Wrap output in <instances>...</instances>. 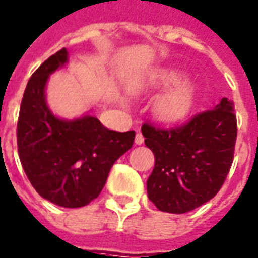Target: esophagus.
Listing matches in <instances>:
<instances>
[{
    "label": "esophagus",
    "instance_id": "obj_1",
    "mask_svg": "<svg viewBox=\"0 0 258 258\" xmlns=\"http://www.w3.org/2000/svg\"><path fill=\"white\" fill-rule=\"evenodd\" d=\"M143 142H144V138H143V135H142V133H138L136 134V136H135V144H138V146H140V144H143Z\"/></svg>",
    "mask_w": 258,
    "mask_h": 258
}]
</instances>
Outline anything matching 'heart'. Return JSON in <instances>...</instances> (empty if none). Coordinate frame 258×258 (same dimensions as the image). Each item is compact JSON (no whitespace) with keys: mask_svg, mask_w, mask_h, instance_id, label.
Masks as SVG:
<instances>
[{"mask_svg":"<svg viewBox=\"0 0 258 258\" xmlns=\"http://www.w3.org/2000/svg\"><path fill=\"white\" fill-rule=\"evenodd\" d=\"M181 74L173 69H154L142 77V86L147 89H162L173 83L155 99L152 112L160 122L175 123L184 119L192 110L195 87L189 81H180Z\"/></svg>","mask_w":258,"mask_h":258,"instance_id":"b5f03b06","label":"heart"}]
</instances>
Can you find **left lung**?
<instances>
[{
    "label": "left lung",
    "instance_id": "8db88e82",
    "mask_svg": "<svg viewBox=\"0 0 258 258\" xmlns=\"http://www.w3.org/2000/svg\"><path fill=\"white\" fill-rule=\"evenodd\" d=\"M142 134L155 155L147 195L159 211L187 213L215 198L233 162L237 124L231 99L221 98L179 128L144 124Z\"/></svg>",
    "mask_w": 258,
    "mask_h": 258
}]
</instances>
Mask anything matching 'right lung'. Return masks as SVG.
I'll return each instance as SVG.
<instances>
[{"label": "right lung", "instance_id": "right-lung-1", "mask_svg": "<svg viewBox=\"0 0 258 258\" xmlns=\"http://www.w3.org/2000/svg\"><path fill=\"white\" fill-rule=\"evenodd\" d=\"M59 50L27 82L17 124V144L27 179L42 198L64 208L85 207L99 196L111 167L133 147L135 131L107 130L93 116L55 115L46 100L50 75L68 66Z\"/></svg>", "mask_w": 258, "mask_h": 258}]
</instances>
